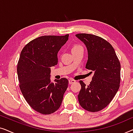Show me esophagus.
<instances>
[{"instance_id": "34e87169", "label": "esophagus", "mask_w": 133, "mask_h": 133, "mask_svg": "<svg viewBox=\"0 0 133 133\" xmlns=\"http://www.w3.org/2000/svg\"><path fill=\"white\" fill-rule=\"evenodd\" d=\"M76 82V81H75V80L72 79H70V80H69V83H70V84H72V83H75Z\"/></svg>"}]
</instances>
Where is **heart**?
<instances>
[{"mask_svg": "<svg viewBox=\"0 0 133 133\" xmlns=\"http://www.w3.org/2000/svg\"><path fill=\"white\" fill-rule=\"evenodd\" d=\"M80 49H83L82 46H81V45H74L72 48V52L74 51L80 50Z\"/></svg>", "mask_w": 133, "mask_h": 133, "instance_id": "1", "label": "heart"}]
</instances>
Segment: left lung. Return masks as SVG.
Here are the masks:
<instances>
[{"instance_id": "obj_1", "label": "left lung", "mask_w": 133, "mask_h": 133, "mask_svg": "<svg viewBox=\"0 0 133 133\" xmlns=\"http://www.w3.org/2000/svg\"><path fill=\"white\" fill-rule=\"evenodd\" d=\"M86 46L88 61L86 68L93 72L92 81L86 86L80 81L78 95L81 106L90 112L99 111L110 103L117 93L121 82V63L112 45L93 34H76Z\"/></svg>"}]
</instances>
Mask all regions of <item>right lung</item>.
Returning a JSON list of instances; mask_svg holds the SVG:
<instances>
[{"instance_id":"add662e5","label":"right lung","mask_w":133,"mask_h":133,"mask_svg":"<svg viewBox=\"0 0 133 133\" xmlns=\"http://www.w3.org/2000/svg\"><path fill=\"white\" fill-rule=\"evenodd\" d=\"M65 36H43L32 40L22 50L17 63L19 87L30 106L42 114L57 111L62 102L68 81L51 82L50 67L58 62L57 53L68 40Z\"/></svg>"}]
</instances>
